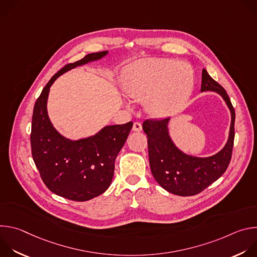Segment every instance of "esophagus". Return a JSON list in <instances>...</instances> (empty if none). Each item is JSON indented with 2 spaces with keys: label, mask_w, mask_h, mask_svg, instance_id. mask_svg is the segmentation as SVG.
Wrapping results in <instances>:
<instances>
[{
  "label": "esophagus",
  "mask_w": 257,
  "mask_h": 257,
  "mask_svg": "<svg viewBox=\"0 0 257 257\" xmlns=\"http://www.w3.org/2000/svg\"><path fill=\"white\" fill-rule=\"evenodd\" d=\"M133 131H136V132H139L142 130V125L140 122H134L133 123V127H132Z\"/></svg>",
  "instance_id": "obj_1"
}]
</instances>
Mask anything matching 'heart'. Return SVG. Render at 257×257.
Here are the masks:
<instances>
[{
    "mask_svg": "<svg viewBox=\"0 0 257 257\" xmlns=\"http://www.w3.org/2000/svg\"><path fill=\"white\" fill-rule=\"evenodd\" d=\"M193 72L184 63L170 59H144L132 64L125 74L123 88L136 100H143L154 116H167L188 97Z\"/></svg>",
    "mask_w": 257,
    "mask_h": 257,
    "instance_id": "heart-1",
    "label": "heart"
}]
</instances>
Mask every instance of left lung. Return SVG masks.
I'll list each match as a JSON object with an SVG mask.
<instances>
[{"label": "left lung", "mask_w": 257, "mask_h": 257, "mask_svg": "<svg viewBox=\"0 0 257 257\" xmlns=\"http://www.w3.org/2000/svg\"><path fill=\"white\" fill-rule=\"evenodd\" d=\"M216 91L226 100L232 123L229 140L225 148L216 155L200 159L180 152L168 134L169 118L148 119L142 124L148 135L149 157L152 173L159 184L167 191L180 195L192 196L200 193L221 177L229 167L235 138V109L225 88L212 79L202 69L201 91Z\"/></svg>", "instance_id": "1"}]
</instances>
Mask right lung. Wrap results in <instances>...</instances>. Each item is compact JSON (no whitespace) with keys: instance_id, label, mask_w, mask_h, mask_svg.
<instances>
[{"instance_id":"1","label":"right lung","mask_w":257,"mask_h":257,"mask_svg":"<svg viewBox=\"0 0 257 257\" xmlns=\"http://www.w3.org/2000/svg\"><path fill=\"white\" fill-rule=\"evenodd\" d=\"M106 52L86 55L65 65L50 79L36 99L30 133L31 155L45 185L55 194L73 201H86L102 194L111 185L116 158L133 126H106L92 137L72 141L52 126L47 99L53 82L64 72L103 57Z\"/></svg>"}]
</instances>
